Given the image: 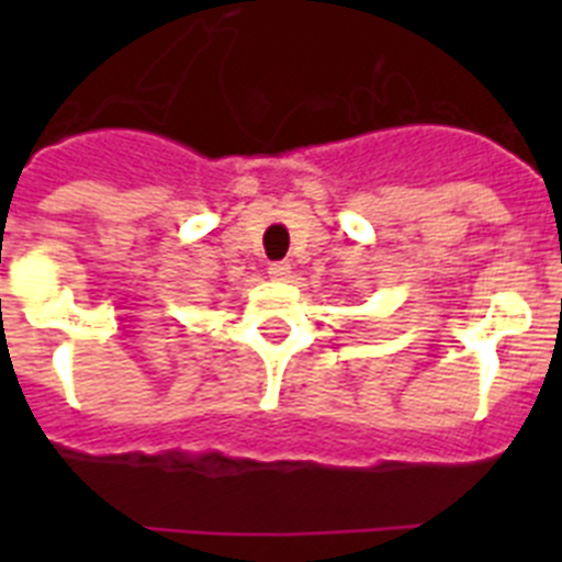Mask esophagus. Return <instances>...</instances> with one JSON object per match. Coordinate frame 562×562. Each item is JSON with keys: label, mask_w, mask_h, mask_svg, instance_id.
<instances>
[{"label": "esophagus", "mask_w": 562, "mask_h": 562, "mask_svg": "<svg viewBox=\"0 0 562 562\" xmlns=\"http://www.w3.org/2000/svg\"><path fill=\"white\" fill-rule=\"evenodd\" d=\"M290 272H292L290 261H276V265H270V278H276V281H286Z\"/></svg>", "instance_id": "1"}]
</instances>
